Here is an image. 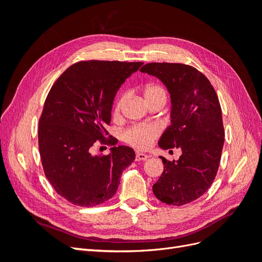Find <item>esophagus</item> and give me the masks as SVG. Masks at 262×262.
I'll list each match as a JSON object with an SVG mask.
<instances>
[{"mask_svg": "<svg viewBox=\"0 0 262 262\" xmlns=\"http://www.w3.org/2000/svg\"><path fill=\"white\" fill-rule=\"evenodd\" d=\"M149 156L148 155H146V154H143V153H137V155H136V161H138V162H144V161H146L147 158H148Z\"/></svg>", "mask_w": 262, "mask_h": 262, "instance_id": "1", "label": "esophagus"}]
</instances>
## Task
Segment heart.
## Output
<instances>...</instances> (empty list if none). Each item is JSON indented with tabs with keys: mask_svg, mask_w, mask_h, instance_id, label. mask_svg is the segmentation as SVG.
<instances>
[{
	"mask_svg": "<svg viewBox=\"0 0 262 262\" xmlns=\"http://www.w3.org/2000/svg\"><path fill=\"white\" fill-rule=\"evenodd\" d=\"M144 98L147 101L153 100L156 98H165L166 99V93L165 90L160 85L149 84L144 87L143 91ZM125 96L124 95H120L116 100L113 114L115 116H118L120 113L121 107L123 105ZM161 129L160 126L156 124H136L130 126L129 129H126L123 133V139L129 143L130 145L140 148V149H146L150 145H152L153 141L160 136Z\"/></svg>",
	"mask_w": 262,
	"mask_h": 262,
	"instance_id": "1",
	"label": "heart"
}]
</instances>
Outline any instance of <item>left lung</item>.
I'll use <instances>...</instances> for the list:
<instances>
[{"mask_svg":"<svg viewBox=\"0 0 262 262\" xmlns=\"http://www.w3.org/2000/svg\"><path fill=\"white\" fill-rule=\"evenodd\" d=\"M141 72L154 75L167 87L171 124L158 142L163 149L177 147L178 161L161 157L164 171L153 192L166 204L184 205L200 198L212 185L224 144L219 97L207 76L181 63H147Z\"/></svg>","mask_w":262,"mask_h":262,"instance_id":"left-lung-1","label":"left lung"}]
</instances>
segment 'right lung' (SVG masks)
I'll return each mask as SVG.
<instances>
[{"instance_id": "add662e5", "label": "right lung", "mask_w": 262, "mask_h": 262, "mask_svg": "<svg viewBox=\"0 0 262 262\" xmlns=\"http://www.w3.org/2000/svg\"><path fill=\"white\" fill-rule=\"evenodd\" d=\"M142 62L80 61L68 68L46 98L39 119L38 144L46 177L58 194L80 207L112 199L123 169L134 161L129 146H114L108 155H93V147L116 145L105 126L113 102L125 78Z\"/></svg>"}]
</instances>
